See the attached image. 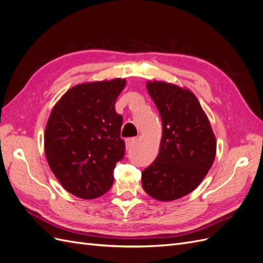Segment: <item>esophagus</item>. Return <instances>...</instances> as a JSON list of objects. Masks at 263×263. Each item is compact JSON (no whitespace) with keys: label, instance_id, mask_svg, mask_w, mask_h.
I'll return each instance as SVG.
<instances>
[{"label":"esophagus","instance_id":"esophagus-1","mask_svg":"<svg viewBox=\"0 0 263 263\" xmlns=\"http://www.w3.org/2000/svg\"><path fill=\"white\" fill-rule=\"evenodd\" d=\"M137 141V138H128V139H126V148L127 149H130L134 145H135V142Z\"/></svg>","mask_w":263,"mask_h":263}]
</instances>
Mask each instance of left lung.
Returning <instances> with one entry per match:
<instances>
[{
  "label": "left lung",
  "mask_w": 263,
  "mask_h": 263,
  "mask_svg": "<svg viewBox=\"0 0 263 263\" xmlns=\"http://www.w3.org/2000/svg\"><path fill=\"white\" fill-rule=\"evenodd\" d=\"M162 121L160 150L141 173L145 192L161 202L178 200L200 185L216 156L209 117L192 91L164 81L146 83Z\"/></svg>",
  "instance_id": "8db88e82"
}]
</instances>
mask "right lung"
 <instances>
[{"label":"right lung","instance_id":"add662e5","mask_svg":"<svg viewBox=\"0 0 263 263\" xmlns=\"http://www.w3.org/2000/svg\"><path fill=\"white\" fill-rule=\"evenodd\" d=\"M125 79L77 84L55 103L45 128V155L54 177L69 193L93 200L114 182L125 155L123 117L115 102Z\"/></svg>","mask_w":263,"mask_h":263}]
</instances>
